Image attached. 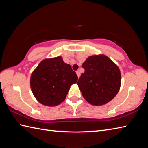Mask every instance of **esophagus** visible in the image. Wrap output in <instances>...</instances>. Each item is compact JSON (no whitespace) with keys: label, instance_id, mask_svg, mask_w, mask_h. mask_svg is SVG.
<instances>
[{"label":"esophagus","instance_id":"34e87169","mask_svg":"<svg viewBox=\"0 0 148 148\" xmlns=\"http://www.w3.org/2000/svg\"><path fill=\"white\" fill-rule=\"evenodd\" d=\"M76 74H77V76L78 77H80V72H79V71H76Z\"/></svg>","mask_w":148,"mask_h":148}]
</instances>
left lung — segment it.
<instances>
[{
  "label": "left lung",
  "mask_w": 148,
  "mask_h": 148,
  "mask_svg": "<svg viewBox=\"0 0 148 148\" xmlns=\"http://www.w3.org/2000/svg\"><path fill=\"white\" fill-rule=\"evenodd\" d=\"M82 67L84 72L77 81L82 95L88 102L102 106L117 95L121 86V73L117 65L104 55L87 58Z\"/></svg>",
  "instance_id": "8db88e82"
}]
</instances>
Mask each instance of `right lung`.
Returning <instances> with one entry per match:
<instances>
[{
	"label": "right lung",
	"instance_id": "right-lung-1",
	"mask_svg": "<svg viewBox=\"0 0 148 148\" xmlns=\"http://www.w3.org/2000/svg\"><path fill=\"white\" fill-rule=\"evenodd\" d=\"M77 79L71 66L57 56L40 62L31 74L30 83L37 101L52 107L64 101L71 86Z\"/></svg>",
	"mask_w": 148,
	"mask_h": 148
}]
</instances>
